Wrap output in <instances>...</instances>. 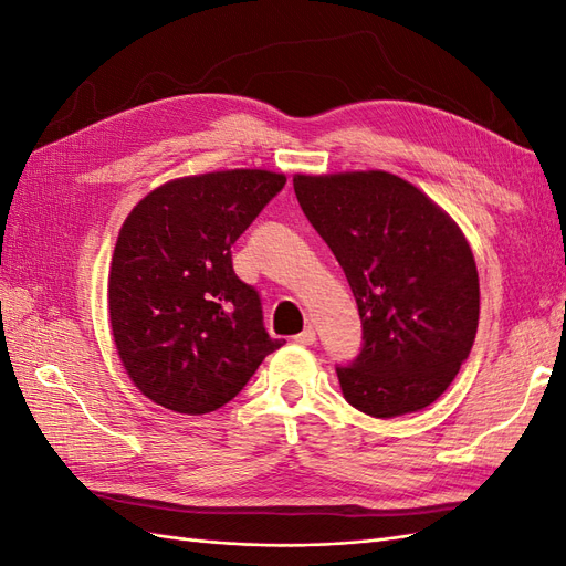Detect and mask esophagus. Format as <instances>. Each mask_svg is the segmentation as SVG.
Listing matches in <instances>:
<instances>
[{
    "instance_id": "obj_1",
    "label": "esophagus",
    "mask_w": 566,
    "mask_h": 566,
    "mask_svg": "<svg viewBox=\"0 0 566 566\" xmlns=\"http://www.w3.org/2000/svg\"><path fill=\"white\" fill-rule=\"evenodd\" d=\"M295 342H300V345H314V342H316L314 325H306V328L295 337Z\"/></svg>"
}]
</instances>
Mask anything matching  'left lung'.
Listing matches in <instances>:
<instances>
[{
  "instance_id": "1",
  "label": "left lung",
  "mask_w": 566,
  "mask_h": 566,
  "mask_svg": "<svg viewBox=\"0 0 566 566\" xmlns=\"http://www.w3.org/2000/svg\"><path fill=\"white\" fill-rule=\"evenodd\" d=\"M295 196L349 281L364 325L345 399L373 418L434 403L470 356L479 276L455 221L406 179L370 172L295 175Z\"/></svg>"
}]
</instances>
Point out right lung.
<instances>
[{
    "mask_svg": "<svg viewBox=\"0 0 566 566\" xmlns=\"http://www.w3.org/2000/svg\"><path fill=\"white\" fill-rule=\"evenodd\" d=\"M285 186L266 169L167 181L119 229L108 312L119 361L144 397L202 416L229 403L283 347L260 293L235 276L231 245Z\"/></svg>",
    "mask_w": 566,
    "mask_h": 566,
    "instance_id": "1",
    "label": "right lung"
}]
</instances>
